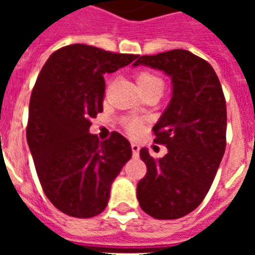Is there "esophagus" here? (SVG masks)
<instances>
[{
	"mask_svg": "<svg viewBox=\"0 0 255 255\" xmlns=\"http://www.w3.org/2000/svg\"><path fill=\"white\" fill-rule=\"evenodd\" d=\"M131 148H132V153L133 156H139V152H140V145L137 143H132L131 144Z\"/></svg>",
	"mask_w": 255,
	"mask_h": 255,
	"instance_id": "esophagus-1",
	"label": "esophagus"
}]
</instances>
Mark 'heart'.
Returning <instances> with one entry per match:
<instances>
[{
	"mask_svg": "<svg viewBox=\"0 0 255 255\" xmlns=\"http://www.w3.org/2000/svg\"><path fill=\"white\" fill-rule=\"evenodd\" d=\"M136 85L143 94V92L149 91L152 88H163V81L153 73L141 71L136 77ZM127 128L131 133H137L141 128V122L140 120H129L127 123Z\"/></svg>",
	"mask_w": 255,
	"mask_h": 255,
	"instance_id": "heart-1",
	"label": "heart"
}]
</instances>
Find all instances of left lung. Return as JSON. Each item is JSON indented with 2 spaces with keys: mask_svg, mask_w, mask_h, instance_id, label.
<instances>
[{
  "mask_svg": "<svg viewBox=\"0 0 255 255\" xmlns=\"http://www.w3.org/2000/svg\"><path fill=\"white\" fill-rule=\"evenodd\" d=\"M132 66L160 70L172 82V98L153 127L155 143L168 153L155 160L141 148L147 174L136 189L139 205L157 220L184 217L205 198L225 153L221 83L213 67L188 50L143 55Z\"/></svg>",
  "mask_w": 255,
  "mask_h": 255,
  "instance_id": "8db88e82",
  "label": "left lung"
}]
</instances>
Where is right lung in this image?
<instances>
[{
	"instance_id": "obj_1",
	"label": "right lung",
	"mask_w": 255,
	"mask_h": 255,
	"mask_svg": "<svg viewBox=\"0 0 255 255\" xmlns=\"http://www.w3.org/2000/svg\"><path fill=\"white\" fill-rule=\"evenodd\" d=\"M137 58L94 46H65L51 54L38 75L29 104L26 139L43 192L67 216L90 218L102 213L131 144L112 132L99 141L90 119L103 111V74Z\"/></svg>"
}]
</instances>
